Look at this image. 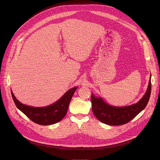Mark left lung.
Wrapping results in <instances>:
<instances>
[{"mask_svg": "<svg viewBox=\"0 0 160 160\" xmlns=\"http://www.w3.org/2000/svg\"><path fill=\"white\" fill-rule=\"evenodd\" d=\"M151 75L144 96L135 104L128 106H113L105 102L101 97L91 96L92 109L96 117L102 123L109 125L125 124L135 118L147 106L151 91Z\"/></svg>", "mask_w": 160, "mask_h": 160, "instance_id": "8db88e82", "label": "left lung"}]
</instances>
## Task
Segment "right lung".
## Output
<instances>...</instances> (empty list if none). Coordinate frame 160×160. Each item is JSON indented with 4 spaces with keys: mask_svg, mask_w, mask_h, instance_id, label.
Returning <instances> with one entry per match:
<instances>
[{
    "mask_svg": "<svg viewBox=\"0 0 160 160\" xmlns=\"http://www.w3.org/2000/svg\"><path fill=\"white\" fill-rule=\"evenodd\" d=\"M78 87L70 88L56 102L45 107H33L20 102L11 90L13 101L21 112L33 122L41 125L55 124L63 119L67 112L70 101Z\"/></svg>",
    "mask_w": 160,
    "mask_h": 160,
    "instance_id": "add662e5",
    "label": "right lung"
}]
</instances>
